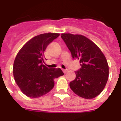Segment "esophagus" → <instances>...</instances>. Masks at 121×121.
Masks as SVG:
<instances>
[{
	"mask_svg": "<svg viewBox=\"0 0 121 121\" xmlns=\"http://www.w3.org/2000/svg\"><path fill=\"white\" fill-rule=\"evenodd\" d=\"M63 73H66V72H67V70H66V69H63Z\"/></svg>",
	"mask_w": 121,
	"mask_h": 121,
	"instance_id": "1",
	"label": "esophagus"
}]
</instances>
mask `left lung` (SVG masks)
I'll return each mask as SVG.
<instances>
[{
    "instance_id": "1",
    "label": "left lung",
    "mask_w": 121,
    "mask_h": 121,
    "mask_svg": "<svg viewBox=\"0 0 121 121\" xmlns=\"http://www.w3.org/2000/svg\"><path fill=\"white\" fill-rule=\"evenodd\" d=\"M61 38L73 59H78L82 66L75 72L70 88L81 97L94 99L102 92L108 80L109 66L105 56L95 44L82 35L61 34Z\"/></svg>"
}]
</instances>
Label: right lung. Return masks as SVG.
Masks as SVG:
<instances>
[{"label":"right lung","instance_id":"1","mask_svg":"<svg viewBox=\"0 0 121 121\" xmlns=\"http://www.w3.org/2000/svg\"><path fill=\"white\" fill-rule=\"evenodd\" d=\"M58 33L38 35L27 42L14 60L13 73L16 83L23 94L39 97L52 90L54 80L64 75L60 68H48L44 65V52Z\"/></svg>","mask_w":121,"mask_h":121}]
</instances>
